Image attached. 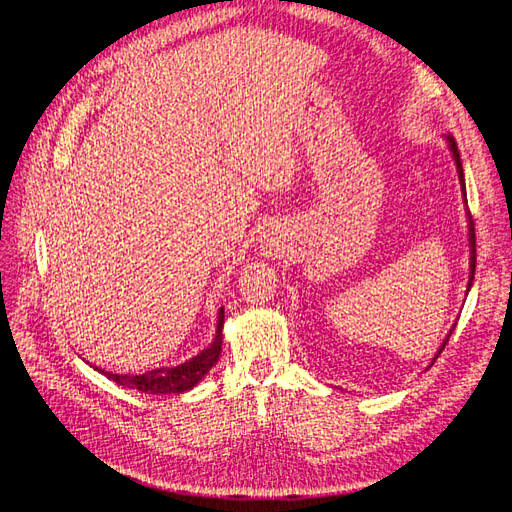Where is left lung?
I'll return each mask as SVG.
<instances>
[{
    "mask_svg": "<svg viewBox=\"0 0 512 512\" xmlns=\"http://www.w3.org/2000/svg\"><path fill=\"white\" fill-rule=\"evenodd\" d=\"M446 143H448V147H451L453 160H455V166H457L459 183H461V194H463V200H466V179H463V166H461V158H459V151H457V143H455L453 136H446ZM466 203H468V200H466ZM468 220H470V224H468V228H470V235H468V241H470V280H468V290H470V288H472V280H474V269H476V235H474L472 215H468ZM468 290H466V294H468ZM453 329H455V324H453ZM453 329L448 331V335L444 337V342H442L440 350L436 352V356H433V361L438 359V354H440V352L444 350V346L448 344V339H451V335H453ZM433 361H431V365H433Z\"/></svg>",
    "mask_w": 512,
    "mask_h": 512,
    "instance_id": "left-lung-1",
    "label": "left lung"
}]
</instances>
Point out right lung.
I'll use <instances>...</instances> for the list:
<instances>
[{"instance_id": "obj_1", "label": "right lung", "mask_w": 512, "mask_h": 512, "mask_svg": "<svg viewBox=\"0 0 512 512\" xmlns=\"http://www.w3.org/2000/svg\"><path fill=\"white\" fill-rule=\"evenodd\" d=\"M222 329H224V307L218 312V327H215V337L209 348L192 356L190 361H185L175 367H160L145 371V374H113V371L98 369L102 376L113 380L119 386H128V389H136L149 395H170V393H185L194 389V386L203 380L209 369L218 363L222 352Z\"/></svg>"}]
</instances>
